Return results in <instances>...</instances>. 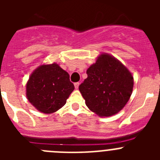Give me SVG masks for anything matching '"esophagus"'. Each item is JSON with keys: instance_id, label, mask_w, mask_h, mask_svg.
I'll return each mask as SVG.
<instances>
[{"instance_id": "obj_1", "label": "esophagus", "mask_w": 160, "mask_h": 160, "mask_svg": "<svg viewBox=\"0 0 160 160\" xmlns=\"http://www.w3.org/2000/svg\"><path fill=\"white\" fill-rule=\"evenodd\" d=\"M79 84H80V83H79V82H75V83H74V87H75V89L78 88Z\"/></svg>"}]
</instances>
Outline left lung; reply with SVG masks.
Wrapping results in <instances>:
<instances>
[{"mask_svg":"<svg viewBox=\"0 0 160 160\" xmlns=\"http://www.w3.org/2000/svg\"><path fill=\"white\" fill-rule=\"evenodd\" d=\"M87 73L79 90L87 107L101 117L119 112L130 99L134 87L128 68L111 55L102 53Z\"/></svg>","mask_w":160,"mask_h":160,"instance_id":"obj_1","label":"left lung"}]
</instances>
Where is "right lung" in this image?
<instances>
[{
    "mask_svg": "<svg viewBox=\"0 0 160 160\" xmlns=\"http://www.w3.org/2000/svg\"><path fill=\"white\" fill-rule=\"evenodd\" d=\"M73 90L69 73L59 65L44 64L31 73L26 83V97L38 111L51 114L66 104Z\"/></svg>",
    "mask_w": 160,
    "mask_h": 160,
    "instance_id": "obj_1",
    "label": "right lung"
}]
</instances>
